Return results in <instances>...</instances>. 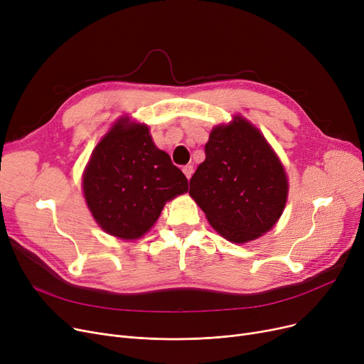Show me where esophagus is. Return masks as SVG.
I'll return each mask as SVG.
<instances>
[{
  "label": "esophagus",
  "instance_id": "esophagus-1",
  "mask_svg": "<svg viewBox=\"0 0 364 364\" xmlns=\"http://www.w3.org/2000/svg\"><path fill=\"white\" fill-rule=\"evenodd\" d=\"M183 172H184V176L187 177V180H190V177H192V174H193V165H184Z\"/></svg>",
  "mask_w": 364,
  "mask_h": 364
}]
</instances>
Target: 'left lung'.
<instances>
[{
	"mask_svg": "<svg viewBox=\"0 0 364 364\" xmlns=\"http://www.w3.org/2000/svg\"><path fill=\"white\" fill-rule=\"evenodd\" d=\"M205 156L190 178L188 193L209 224L233 243L269 232L283 213L289 184L259 129L235 117L211 131Z\"/></svg>",
	"mask_w": 364,
	"mask_h": 364,
	"instance_id": "1",
	"label": "left lung"
}]
</instances>
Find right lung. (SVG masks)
<instances>
[{"label":"right lung","instance_id":"obj_1","mask_svg":"<svg viewBox=\"0 0 364 364\" xmlns=\"http://www.w3.org/2000/svg\"><path fill=\"white\" fill-rule=\"evenodd\" d=\"M82 187L103 230L134 240L149 232L168 200L187 192L188 181L153 143L147 125L122 118L92 150Z\"/></svg>","mask_w":364,"mask_h":364}]
</instances>
